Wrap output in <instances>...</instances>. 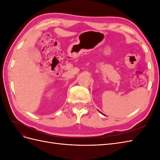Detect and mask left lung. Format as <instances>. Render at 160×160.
<instances>
[{
	"instance_id": "left-lung-1",
	"label": "left lung",
	"mask_w": 160,
	"mask_h": 160,
	"mask_svg": "<svg viewBox=\"0 0 160 160\" xmlns=\"http://www.w3.org/2000/svg\"><path fill=\"white\" fill-rule=\"evenodd\" d=\"M99 112H100V111H99ZM100 113H101V112H100ZM102 114H103V115H104L103 113H102Z\"/></svg>"
}]
</instances>
